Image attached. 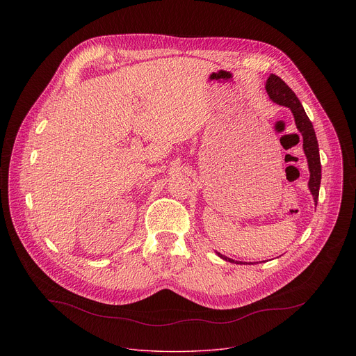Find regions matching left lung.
<instances>
[{
	"label": "left lung",
	"mask_w": 356,
	"mask_h": 356,
	"mask_svg": "<svg viewBox=\"0 0 356 356\" xmlns=\"http://www.w3.org/2000/svg\"><path fill=\"white\" fill-rule=\"evenodd\" d=\"M270 99L273 103L287 107L290 108V111L293 113L294 117V122H296V128L298 129V132L302 136V149L304 154H306L307 158V163H309V172H310V180H309V188L313 194L314 202L317 206L318 201V193H320V184H321V162H320V150H318V142H317V136L313 128V124L310 121V118L307 117L306 111H304L300 99L297 98V95L291 91V88L276 74H270L269 79L266 80V86H265ZM217 255L231 264H238L231 258H227L225 255L220 252H216Z\"/></svg>",
	"instance_id": "left-lung-1"
}]
</instances>
